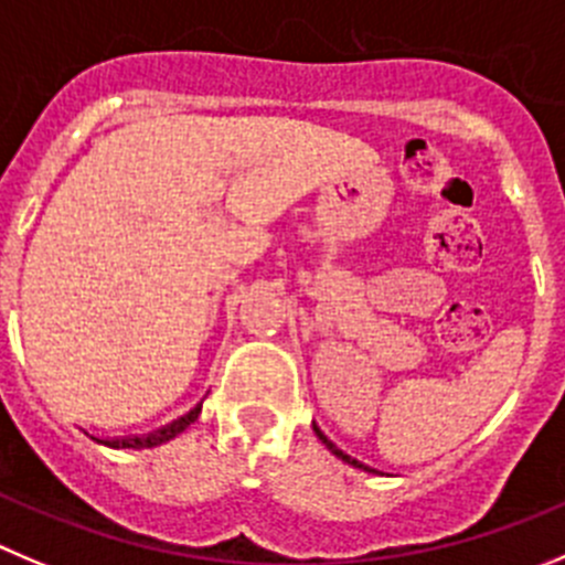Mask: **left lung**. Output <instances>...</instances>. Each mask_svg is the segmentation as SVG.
I'll use <instances>...</instances> for the list:
<instances>
[{"label": "left lung", "mask_w": 565, "mask_h": 565, "mask_svg": "<svg viewBox=\"0 0 565 565\" xmlns=\"http://www.w3.org/2000/svg\"><path fill=\"white\" fill-rule=\"evenodd\" d=\"M313 429H316V435H319V440H321V444H324V447H327V449H330V452H332V455H335V458H341V460H343V463L354 466V469H363V471H374V469H369V466H366V463H360V460L349 458V455H347V452H341V449H338V447H335V444H332V440H330V438H327V435H324V433H321V429H319V427H313Z\"/></svg>", "instance_id": "1"}]
</instances>
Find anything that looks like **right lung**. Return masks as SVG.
Wrapping results in <instances>:
<instances>
[{"label":"right lung","mask_w":565,"mask_h":565,"mask_svg":"<svg viewBox=\"0 0 565 565\" xmlns=\"http://www.w3.org/2000/svg\"><path fill=\"white\" fill-rule=\"evenodd\" d=\"M199 413H202V402H199L193 411H188L185 416H180L177 422L166 424V427L154 429V433L125 435V438H96V435H90V438H94L96 444H105V447H110V449H152V447H160V444H166V440L177 438L180 433H185V429L196 422Z\"/></svg>","instance_id":"1"}]
</instances>
